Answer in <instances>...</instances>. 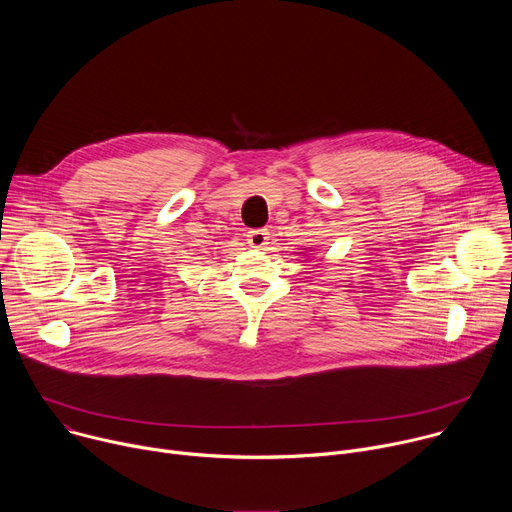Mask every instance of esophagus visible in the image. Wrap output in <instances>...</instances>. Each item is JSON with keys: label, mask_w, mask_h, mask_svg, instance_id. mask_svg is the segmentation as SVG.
<instances>
[{"label": "esophagus", "mask_w": 512, "mask_h": 512, "mask_svg": "<svg viewBox=\"0 0 512 512\" xmlns=\"http://www.w3.org/2000/svg\"><path fill=\"white\" fill-rule=\"evenodd\" d=\"M247 243L255 249H263L269 245V233L265 229H255V231H249L247 235Z\"/></svg>", "instance_id": "esophagus-1"}]
</instances>
